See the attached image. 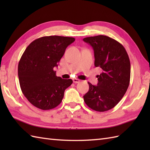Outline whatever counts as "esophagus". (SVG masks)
I'll list each match as a JSON object with an SVG mask.
<instances>
[{
    "label": "esophagus",
    "instance_id": "esophagus-1",
    "mask_svg": "<svg viewBox=\"0 0 150 150\" xmlns=\"http://www.w3.org/2000/svg\"><path fill=\"white\" fill-rule=\"evenodd\" d=\"M73 81L74 83H79V82H80V80L78 79H73Z\"/></svg>",
    "mask_w": 150,
    "mask_h": 150
}]
</instances>
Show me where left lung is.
Here are the masks:
<instances>
[{
    "instance_id": "8db88e82",
    "label": "left lung",
    "mask_w": 150,
    "mask_h": 150,
    "mask_svg": "<svg viewBox=\"0 0 150 150\" xmlns=\"http://www.w3.org/2000/svg\"><path fill=\"white\" fill-rule=\"evenodd\" d=\"M93 47L95 66L103 72L97 75V86L89 84V91L83 97L91 109L103 112L112 109L119 103L128 90L131 66L124 46L115 39L97 35L83 39Z\"/></svg>"
}]
</instances>
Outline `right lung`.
I'll use <instances>...</instances> for the list:
<instances>
[{"instance_id":"add662e5","label":"right lung","mask_w":150,"mask_h":150,"mask_svg":"<svg viewBox=\"0 0 150 150\" xmlns=\"http://www.w3.org/2000/svg\"><path fill=\"white\" fill-rule=\"evenodd\" d=\"M73 37L46 36L33 40L21 58L18 76L21 90L30 103L40 110H49L61 103L71 79L57 77L54 67L64 54Z\"/></svg>"}]
</instances>
